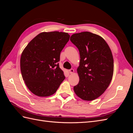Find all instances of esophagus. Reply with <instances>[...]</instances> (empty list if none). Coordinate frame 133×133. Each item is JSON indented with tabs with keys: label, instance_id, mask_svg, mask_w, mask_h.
I'll use <instances>...</instances> for the list:
<instances>
[{
	"label": "esophagus",
	"instance_id": "34e87169",
	"mask_svg": "<svg viewBox=\"0 0 133 133\" xmlns=\"http://www.w3.org/2000/svg\"><path fill=\"white\" fill-rule=\"evenodd\" d=\"M74 70L73 69H71L69 70V72L70 74H73L74 73Z\"/></svg>",
	"mask_w": 133,
	"mask_h": 133
}]
</instances>
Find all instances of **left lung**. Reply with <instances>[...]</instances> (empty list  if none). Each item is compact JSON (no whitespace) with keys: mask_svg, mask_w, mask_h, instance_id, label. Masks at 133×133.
<instances>
[{"mask_svg":"<svg viewBox=\"0 0 133 133\" xmlns=\"http://www.w3.org/2000/svg\"><path fill=\"white\" fill-rule=\"evenodd\" d=\"M70 41L78 48L80 57L77 69L79 82L74 91L84 100H95L104 93L112 80L111 51L102 37L89 31L73 34Z\"/></svg>","mask_w":133,"mask_h":133,"instance_id":"left-lung-1","label":"left lung"}]
</instances>
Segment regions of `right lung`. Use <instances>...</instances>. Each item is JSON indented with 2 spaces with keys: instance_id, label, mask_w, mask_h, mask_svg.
Segmentation results:
<instances>
[{
  "instance_id": "add662e5",
  "label": "right lung",
  "mask_w": 133,
  "mask_h": 133,
  "mask_svg": "<svg viewBox=\"0 0 133 133\" xmlns=\"http://www.w3.org/2000/svg\"><path fill=\"white\" fill-rule=\"evenodd\" d=\"M69 38V34L64 32H42L23 50L21 58L22 75L32 93L42 97L50 96L65 79L58 62L60 52Z\"/></svg>"
}]
</instances>
